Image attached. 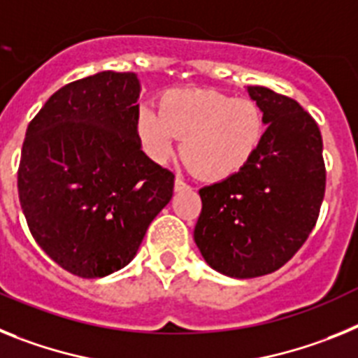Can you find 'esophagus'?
<instances>
[{"instance_id": "obj_1", "label": "esophagus", "mask_w": 358, "mask_h": 358, "mask_svg": "<svg viewBox=\"0 0 358 358\" xmlns=\"http://www.w3.org/2000/svg\"><path fill=\"white\" fill-rule=\"evenodd\" d=\"M185 189H189L187 183L183 182L182 178H176V180H175V191H176V192H182V191H185Z\"/></svg>"}]
</instances>
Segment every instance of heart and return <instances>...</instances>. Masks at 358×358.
Returning <instances> with one entry per match:
<instances>
[{
    "mask_svg": "<svg viewBox=\"0 0 358 358\" xmlns=\"http://www.w3.org/2000/svg\"><path fill=\"white\" fill-rule=\"evenodd\" d=\"M142 149L157 164L182 157L201 180L220 182L243 169L265 136V119L250 99H232L214 90H171L160 99V111L142 106L135 119Z\"/></svg>",
    "mask_w": 358,
    "mask_h": 358,
    "instance_id": "b5f03b06",
    "label": "heart"
}]
</instances>
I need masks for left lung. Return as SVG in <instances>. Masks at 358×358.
Masks as SVG:
<instances>
[{"mask_svg": "<svg viewBox=\"0 0 358 358\" xmlns=\"http://www.w3.org/2000/svg\"><path fill=\"white\" fill-rule=\"evenodd\" d=\"M266 131L257 153L231 178L200 189L194 241L205 263L234 279L281 268L315 227L326 171L315 120L294 99L247 86Z\"/></svg>", "mask_w": 358, "mask_h": 358, "instance_id": "1", "label": "left lung"}]
</instances>
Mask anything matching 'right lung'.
<instances>
[{
    "mask_svg": "<svg viewBox=\"0 0 358 358\" xmlns=\"http://www.w3.org/2000/svg\"><path fill=\"white\" fill-rule=\"evenodd\" d=\"M138 97L136 73L99 71L57 90L24 135L21 209L46 256L79 278L124 268L173 198L175 175L136 136Z\"/></svg>",
    "mask_w": 358,
    "mask_h": 358,
    "instance_id": "obj_1",
    "label": "right lung"
}]
</instances>
